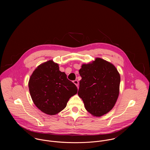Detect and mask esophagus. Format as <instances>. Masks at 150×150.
<instances>
[{
	"mask_svg": "<svg viewBox=\"0 0 150 150\" xmlns=\"http://www.w3.org/2000/svg\"><path fill=\"white\" fill-rule=\"evenodd\" d=\"M73 83L78 87V86H79V81H78L77 80H74V81H73Z\"/></svg>",
	"mask_w": 150,
	"mask_h": 150,
	"instance_id": "esophagus-1",
	"label": "esophagus"
}]
</instances>
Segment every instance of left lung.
<instances>
[{
	"label": "left lung",
	"instance_id": "obj_1",
	"mask_svg": "<svg viewBox=\"0 0 150 150\" xmlns=\"http://www.w3.org/2000/svg\"><path fill=\"white\" fill-rule=\"evenodd\" d=\"M81 77L78 95L86 109L92 115L101 117L114 106L120 92V75L116 67L97 58L83 64L79 70Z\"/></svg>",
	"mask_w": 150,
	"mask_h": 150
}]
</instances>
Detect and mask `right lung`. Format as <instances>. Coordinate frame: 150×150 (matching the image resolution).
<instances>
[{
  "label": "right lung",
  "instance_id": "add662e5",
  "mask_svg": "<svg viewBox=\"0 0 150 150\" xmlns=\"http://www.w3.org/2000/svg\"><path fill=\"white\" fill-rule=\"evenodd\" d=\"M28 86L36 106L51 115L64 110L69 99L77 93V86L52 60L40 64L33 71Z\"/></svg>",
  "mask_w": 150,
  "mask_h": 150
}]
</instances>
